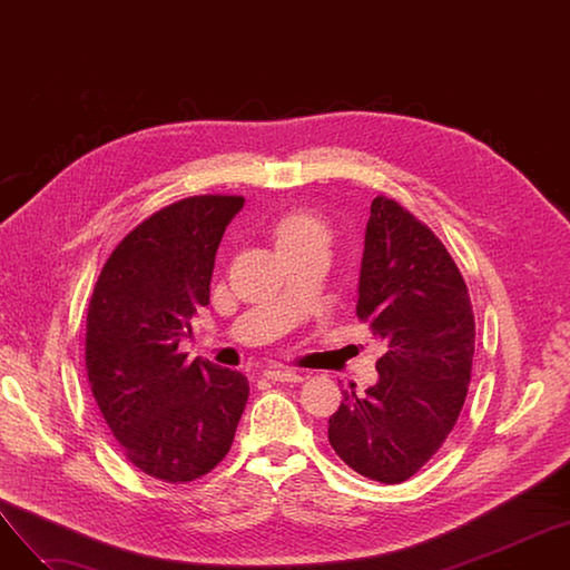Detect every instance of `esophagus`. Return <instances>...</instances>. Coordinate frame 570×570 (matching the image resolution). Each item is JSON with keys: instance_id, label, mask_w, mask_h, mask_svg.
I'll return each instance as SVG.
<instances>
[{"instance_id": "esophagus-1", "label": "esophagus", "mask_w": 570, "mask_h": 570, "mask_svg": "<svg viewBox=\"0 0 570 570\" xmlns=\"http://www.w3.org/2000/svg\"><path fill=\"white\" fill-rule=\"evenodd\" d=\"M265 376L269 381H279V383H301L303 381V374L291 370V367H267Z\"/></svg>"}]
</instances>
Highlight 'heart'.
<instances>
[{
	"instance_id": "obj_1",
	"label": "heart",
	"mask_w": 570,
	"mask_h": 570,
	"mask_svg": "<svg viewBox=\"0 0 570 570\" xmlns=\"http://www.w3.org/2000/svg\"><path fill=\"white\" fill-rule=\"evenodd\" d=\"M275 239H277L279 249L295 247V245L309 243V239H327V228L312 213H305V209H295V213H288L277 222Z\"/></svg>"
}]
</instances>
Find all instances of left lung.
<instances>
[{
	"instance_id": "obj_1",
	"label": "left lung",
	"mask_w": 570,
	"mask_h": 570,
	"mask_svg": "<svg viewBox=\"0 0 570 570\" xmlns=\"http://www.w3.org/2000/svg\"><path fill=\"white\" fill-rule=\"evenodd\" d=\"M355 312L385 353L365 395L342 393L327 441L353 471L395 485L439 451L458 421L475 323L466 284L441 239L385 196L370 207Z\"/></svg>"
}]
</instances>
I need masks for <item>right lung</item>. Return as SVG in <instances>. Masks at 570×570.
Wrapping results in <instances>:
<instances>
[{
	"label": "right lung",
	"mask_w": 570,
	"mask_h": 570,
	"mask_svg": "<svg viewBox=\"0 0 570 570\" xmlns=\"http://www.w3.org/2000/svg\"><path fill=\"white\" fill-rule=\"evenodd\" d=\"M243 196H191L138 224L115 247L87 307L92 395L131 464L164 483L213 471L249 397L243 372L177 344L209 305L215 254Z\"/></svg>",
	"instance_id": "right-lung-1"
}]
</instances>
